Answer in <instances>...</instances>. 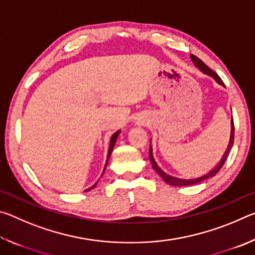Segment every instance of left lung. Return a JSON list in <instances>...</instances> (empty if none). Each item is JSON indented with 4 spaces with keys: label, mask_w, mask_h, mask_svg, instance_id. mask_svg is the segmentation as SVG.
Listing matches in <instances>:
<instances>
[{
    "label": "left lung",
    "mask_w": 255,
    "mask_h": 255,
    "mask_svg": "<svg viewBox=\"0 0 255 255\" xmlns=\"http://www.w3.org/2000/svg\"><path fill=\"white\" fill-rule=\"evenodd\" d=\"M190 57H191V60L193 62V64H195V66L199 70L200 72L204 73V74L208 75L210 77H213V79L217 82L218 84H221L224 86V83L223 81L221 80V77H219L217 74L214 71H211L210 68L206 65V64L202 62L201 59H199L197 57V56L195 55H190ZM231 125H232V129H231V138H230V143H228V146H227V149L225 150V153H224L223 157L221 161H219V163H217V165H215L214 169H211L208 173H206L204 175L201 176H198V178H193V179H181V178H176V176H172L170 174H167L164 172L161 167H159L157 165V163L155 162L154 159V156H153V149H152V145L149 146V161L150 163H152V166L153 169L157 172L158 175L161 176V178L165 181V182L167 184L170 185H174V187H189V185H195V184H198L202 182V181H205L207 179H210L213 178V176H215L216 174L218 173V171L222 169L224 163H225L226 158L228 156V154H230V150L232 148L233 146V143H234V122H233V117H232V120H231Z\"/></svg>",
    "instance_id": "left-lung-1"
}]
</instances>
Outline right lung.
Returning <instances> with one entry per match:
<instances>
[{
	"mask_svg": "<svg viewBox=\"0 0 255 255\" xmlns=\"http://www.w3.org/2000/svg\"><path fill=\"white\" fill-rule=\"evenodd\" d=\"M119 133H120V130H118V131H116L114 135L111 136V138H110V144H109V148H108V155H107V161H106V165H105V169H103V172H102V174L105 173V171H106V167H107V164H108V161H109V158H110V155H111V153H112V150H114V147H115V144H116V140H117V138H118V136H119ZM98 182H99V180L97 181L96 183H94L92 187H90V188H88L85 190V191H90V190L91 189H93V188H96L97 187V184H98Z\"/></svg>",
	"mask_w": 255,
	"mask_h": 255,
	"instance_id": "right-lung-1",
	"label": "right lung"
}]
</instances>
